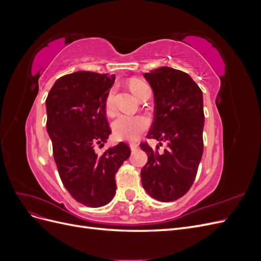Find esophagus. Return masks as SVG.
<instances>
[{"label":"esophagus","instance_id":"obj_1","mask_svg":"<svg viewBox=\"0 0 261 261\" xmlns=\"http://www.w3.org/2000/svg\"><path fill=\"white\" fill-rule=\"evenodd\" d=\"M129 147H130L132 151H135V150L138 148V145H137L136 143H130V144H129Z\"/></svg>","mask_w":261,"mask_h":261}]
</instances>
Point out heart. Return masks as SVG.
Masks as SVG:
<instances>
[{"label": "heart", "instance_id": "b5f03b06", "mask_svg": "<svg viewBox=\"0 0 261 261\" xmlns=\"http://www.w3.org/2000/svg\"><path fill=\"white\" fill-rule=\"evenodd\" d=\"M132 92L139 99L149 86L141 81H133L129 84ZM106 111L111 114L114 110V89L109 91L105 102ZM149 126L148 118L143 115H118L112 123L113 135L121 140H136Z\"/></svg>", "mask_w": 261, "mask_h": 261}]
</instances>
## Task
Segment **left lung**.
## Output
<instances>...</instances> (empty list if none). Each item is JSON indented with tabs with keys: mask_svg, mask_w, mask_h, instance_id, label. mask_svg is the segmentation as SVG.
<instances>
[{
	"mask_svg": "<svg viewBox=\"0 0 261 261\" xmlns=\"http://www.w3.org/2000/svg\"><path fill=\"white\" fill-rule=\"evenodd\" d=\"M144 77L154 96V118L147 137L163 141L167 148L160 153L159 146L153 150L148 143L140 144L148 155L141 183L152 198L174 201L192 187L201 160L202 91L188 74L167 66Z\"/></svg>",
	"mask_w": 261,
	"mask_h": 261,
	"instance_id": "obj_1",
	"label": "left lung"
}]
</instances>
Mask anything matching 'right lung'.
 I'll return each mask as SVG.
<instances>
[{"label": "right lung", "instance_id": "1", "mask_svg": "<svg viewBox=\"0 0 261 261\" xmlns=\"http://www.w3.org/2000/svg\"><path fill=\"white\" fill-rule=\"evenodd\" d=\"M115 75L76 72L55 82L45 100L46 130L61 180L73 198L87 207H102L116 192L115 174L130 154L120 143L98 154L111 129L106 98Z\"/></svg>", "mask_w": 261, "mask_h": 261}]
</instances>
